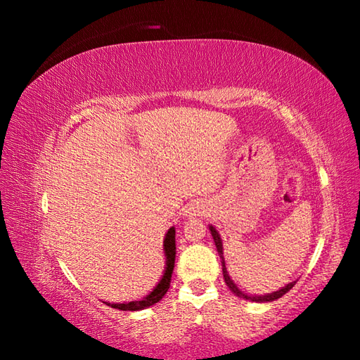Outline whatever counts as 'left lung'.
I'll list each match as a JSON object with an SVG mask.
<instances>
[{
	"mask_svg": "<svg viewBox=\"0 0 360 360\" xmlns=\"http://www.w3.org/2000/svg\"><path fill=\"white\" fill-rule=\"evenodd\" d=\"M209 229H210V233H212V236H213V241H215V246H217V250H218L219 258H221V264H223L224 281H226V285L229 286V289H231L235 295H238L240 298H244V300L263 303V302H274V300H277V298L285 295V294L288 292V290L292 289V286L295 285V281H290V283H288V285H286L285 288H281V289H278V290H275V292L266 294V295H248V294H244L243 290H240L238 288H236L233 280H232L231 277H229V272H227V267H226V262H224V257H223V241H221L219 233L217 232V229L213 227V226H209Z\"/></svg>",
	"mask_w": 360,
	"mask_h": 360,
	"instance_id": "obj_1",
	"label": "left lung"
}]
</instances>
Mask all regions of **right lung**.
<instances>
[{
	"mask_svg": "<svg viewBox=\"0 0 360 360\" xmlns=\"http://www.w3.org/2000/svg\"><path fill=\"white\" fill-rule=\"evenodd\" d=\"M174 227L168 229V232L164 238V254H165V271L162 278L156 285V288L151 290V292L143 297L142 300H136V302H128V303H106L111 308H116L120 311H141L151 307V304L158 303L160 298H162L168 288H170L172 283V274H173V267H174V258H176V241H174Z\"/></svg>",
	"mask_w": 360,
	"mask_h": 360,
	"instance_id": "right-lung-1",
	"label": "right lung"
}]
</instances>
